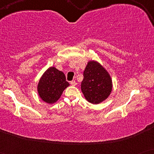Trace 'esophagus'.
Instances as JSON below:
<instances>
[{
	"instance_id": "1",
	"label": "esophagus",
	"mask_w": 154,
	"mask_h": 154,
	"mask_svg": "<svg viewBox=\"0 0 154 154\" xmlns=\"http://www.w3.org/2000/svg\"><path fill=\"white\" fill-rule=\"evenodd\" d=\"M71 85H73V86H75V85H76V82H75V81H71Z\"/></svg>"
}]
</instances>
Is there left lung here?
Instances as JSON below:
<instances>
[{"mask_svg":"<svg viewBox=\"0 0 154 154\" xmlns=\"http://www.w3.org/2000/svg\"><path fill=\"white\" fill-rule=\"evenodd\" d=\"M111 90L112 81L107 71L98 62H88L81 83V90L86 100L92 104H99L108 97Z\"/></svg>","mask_w":154,"mask_h":154,"instance_id":"8db88e82","label":"left lung"}]
</instances>
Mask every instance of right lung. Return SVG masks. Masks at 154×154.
<instances>
[{"instance_id":"add662e5","label":"right lung","mask_w":154,"mask_h":154,"mask_svg":"<svg viewBox=\"0 0 154 154\" xmlns=\"http://www.w3.org/2000/svg\"><path fill=\"white\" fill-rule=\"evenodd\" d=\"M69 85L64 73L54 67H50L40 79L38 92L44 102L52 104L59 100L63 91Z\"/></svg>"}]
</instances>
